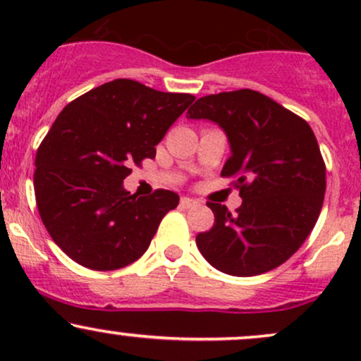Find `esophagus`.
Listing matches in <instances>:
<instances>
[{
    "label": "esophagus",
    "mask_w": 361,
    "mask_h": 361,
    "mask_svg": "<svg viewBox=\"0 0 361 361\" xmlns=\"http://www.w3.org/2000/svg\"><path fill=\"white\" fill-rule=\"evenodd\" d=\"M180 205L183 207V209H192V207H197V205H198V202H197V200H193V198L183 197V198H181Z\"/></svg>",
    "instance_id": "esophagus-1"
}]
</instances>
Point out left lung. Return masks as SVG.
<instances>
[{
	"instance_id": "obj_1",
	"label": "left lung",
	"mask_w": 361,
	"mask_h": 361,
	"mask_svg": "<svg viewBox=\"0 0 361 361\" xmlns=\"http://www.w3.org/2000/svg\"><path fill=\"white\" fill-rule=\"evenodd\" d=\"M186 118L210 120L226 132L231 156L221 176L235 178L243 198L235 214L207 204L215 222L197 235L202 256L234 276L280 267L307 239L324 202L326 164L312 128L252 90L198 98Z\"/></svg>"
}]
</instances>
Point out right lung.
I'll use <instances>...</instances> for the list:
<instances>
[{"label":"right lung","mask_w":361,"mask_h":361,"mask_svg":"<svg viewBox=\"0 0 361 361\" xmlns=\"http://www.w3.org/2000/svg\"><path fill=\"white\" fill-rule=\"evenodd\" d=\"M193 100L188 93L114 80L64 106L37 151L34 188L45 229L69 258L110 271L146 252L180 197L156 190L137 198L123 180L132 164L156 156Z\"/></svg>","instance_id":"obj_1"}]
</instances>
